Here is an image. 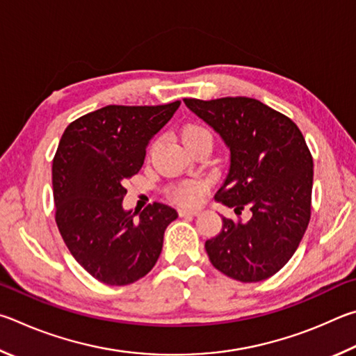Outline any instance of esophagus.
I'll use <instances>...</instances> for the list:
<instances>
[{"instance_id":"1","label":"esophagus","mask_w":356,"mask_h":356,"mask_svg":"<svg viewBox=\"0 0 356 356\" xmlns=\"http://www.w3.org/2000/svg\"><path fill=\"white\" fill-rule=\"evenodd\" d=\"M178 214L181 217H195L200 213H198V211H195V209H179Z\"/></svg>"}]
</instances>
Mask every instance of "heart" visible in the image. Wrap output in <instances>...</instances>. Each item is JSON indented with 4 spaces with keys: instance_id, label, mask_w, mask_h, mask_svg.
<instances>
[{
    "instance_id": "heart-1",
    "label": "heart",
    "mask_w": 356,
    "mask_h": 356,
    "mask_svg": "<svg viewBox=\"0 0 356 356\" xmlns=\"http://www.w3.org/2000/svg\"><path fill=\"white\" fill-rule=\"evenodd\" d=\"M179 136H181V142L188 149L200 145V143H208V145L213 143V136H211L209 131L198 123L186 124ZM203 191L204 183L200 179H188V181L181 183L172 191V197L181 204H194L198 200V197L203 194Z\"/></svg>"
}]
</instances>
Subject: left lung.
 <instances>
[{
  "label": "left lung",
  "instance_id": "8db88e82",
  "mask_svg": "<svg viewBox=\"0 0 356 356\" xmlns=\"http://www.w3.org/2000/svg\"><path fill=\"white\" fill-rule=\"evenodd\" d=\"M222 137L229 168L216 200L252 211L248 222L222 219V232L204 248L217 270L242 283L272 277L296 253L307 232L313 158L297 124L254 98H184Z\"/></svg>",
  "mask_w": 356,
  "mask_h": 356
}]
</instances>
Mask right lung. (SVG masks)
Here are the masks:
<instances>
[{
  "label": "right lung",
  "instance_id": "right-lung-1",
  "mask_svg": "<svg viewBox=\"0 0 356 356\" xmlns=\"http://www.w3.org/2000/svg\"><path fill=\"white\" fill-rule=\"evenodd\" d=\"M179 104H111L72 122L60 137L53 159L56 223L73 258L104 284L145 277L178 217L164 203L148 204L139 216L127 211L123 183L140 170L149 140Z\"/></svg>",
  "mask_w": 356,
  "mask_h": 356
}]
</instances>
